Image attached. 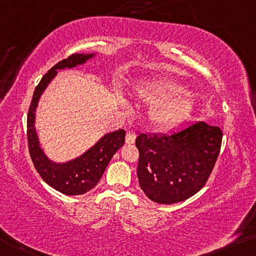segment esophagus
Wrapping results in <instances>:
<instances>
[{
    "label": "esophagus",
    "instance_id": "obj_1",
    "mask_svg": "<svg viewBox=\"0 0 256 256\" xmlns=\"http://www.w3.org/2000/svg\"><path fill=\"white\" fill-rule=\"evenodd\" d=\"M135 140H136V132L132 130H128L127 135H126V143L132 144L135 143Z\"/></svg>",
    "mask_w": 256,
    "mask_h": 256
}]
</instances>
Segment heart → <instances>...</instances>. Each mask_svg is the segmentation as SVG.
Wrapping results in <instances>:
<instances>
[{"label":"heart","instance_id":"b5f03b06","mask_svg":"<svg viewBox=\"0 0 256 256\" xmlns=\"http://www.w3.org/2000/svg\"><path fill=\"white\" fill-rule=\"evenodd\" d=\"M136 96L146 105H153L151 120L156 127L169 129L183 122L196 105V96L186 86L170 78L144 81L137 86Z\"/></svg>","mask_w":256,"mask_h":256}]
</instances>
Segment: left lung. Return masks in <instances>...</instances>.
<instances>
[{
    "label": "left lung",
    "mask_w": 256,
    "mask_h": 256,
    "mask_svg": "<svg viewBox=\"0 0 256 256\" xmlns=\"http://www.w3.org/2000/svg\"><path fill=\"white\" fill-rule=\"evenodd\" d=\"M222 130L198 121L169 135H145L136 138L140 151L137 178L152 202H183L205 186L218 160Z\"/></svg>",
    "instance_id": "obj_1"
}]
</instances>
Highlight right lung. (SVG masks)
<instances>
[{
  "instance_id": "1",
  "label": "right lung",
  "mask_w": 256,
  "mask_h": 256,
  "mask_svg": "<svg viewBox=\"0 0 256 256\" xmlns=\"http://www.w3.org/2000/svg\"><path fill=\"white\" fill-rule=\"evenodd\" d=\"M95 54H74L66 60L57 62L50 68L34 90L32 103L27 114V140L28 150L34 167L46 184L54 190L68 196L84 194L96 186L103 176L110 160L124 144L126 132L124 129L105 134L97 143L78 158L68 162L57 164L51 161L40 146L35 130V111L38 100L51 80L57 76V70L73 68L92 60Z\"/></svg>"
}]
</instances>
